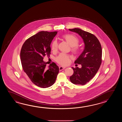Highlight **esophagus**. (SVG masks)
<instances>
[{"mask_svg":"<svg viewBox=\"0 0 122 122\" xmlns=\"http://www.w3.org/2000/svg\"><path fill=\"white\" fill-rule=\"evenodd\" d=\"M66 67H59V70H60V71H62V70H64V69H65Z\"/></svg>","mask_w":122,"mask_h":122,"instance_id":"obj_1","label":"esophagus"}]
</instances>
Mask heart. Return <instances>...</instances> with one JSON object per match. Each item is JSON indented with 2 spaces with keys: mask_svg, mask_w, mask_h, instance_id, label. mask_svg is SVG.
<instances>
[{
  "mask_svg": "<svg viewBox=\"0 0 122 122\" xmlns=\"http://www.w3.org/2000/svg\"><path fill=\"white\" fill-rule=\"evenodd\" d=\"M62 37L72 47L71 50L75 54H78L79 52L80 49L78 46L79 41L76 36L71 34H67L63 35ZM51 48L53 51H57L58 48V43L56 40L52 42ZM71 59V57L69 55L65 53H61L56 58V61L60 65L65 66L70 63Z\"/></svg>",
  "mask_w": 122,
  "mask_h": 122,
  "instance_id": "heart-1",
  "label": "heart"
}]
</instances>
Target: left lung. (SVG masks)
<instances>
[{
    "label": "left lung",
    "mask_w": 122,
    "mask_h": 122,
    "mask_svg": "<svg viewBox=\"0 0 122 122\" xmlns=\"http://www.w3.org/2000/svg\"><path fill=\"white\" fill-rule=\"evenodd\" d=\"M69 30L78 34L85 44L83 52L75 61V64L81 65V67H72L74 73L70 77V81L75 85H84L93 78L101 65V45L93 34L79 28Z\"/></svg>",
    "instance_id": "1"
}]
</instances>
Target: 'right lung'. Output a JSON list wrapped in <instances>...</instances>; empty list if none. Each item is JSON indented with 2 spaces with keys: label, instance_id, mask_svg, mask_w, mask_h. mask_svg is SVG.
I'll use <instances>...</instances> for the list:
<instances>
[{
  "label": "right lung",
  "instance_id": "right-lung-1",
  "mask_svg": "<svg viewBox=\"0 0 122 122\" xmlns=\"http://www.w3.org/2000/svg\"><path fill=\"white\" fill-rule=\"evenodd\" d=\"M57 33L39 32L27 39L21 49V62L24 71L34 84L41 88L52 86L59 73V67L54 62L47 69L43 61L45 55L50 56V45Z\"/></svg>",
  "mask_w": 122,
  "mask_h": 122
}]
</instances>
